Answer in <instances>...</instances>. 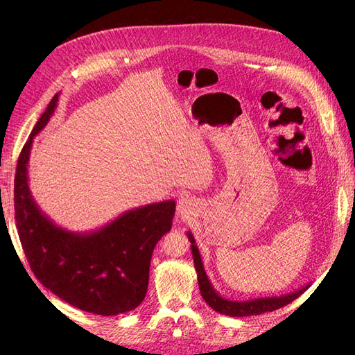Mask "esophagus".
<instances>
[{"mask_svg": "<svg viewBox=\"0 0 355 355\" xmlns=\"http://www.w3.org/2000/svg\"><path fill=\"white\" fill-rule=\"evenodd\" d=\"M196 202L190 197H181L178 200V206H177V213L181 217H189L190 214H194L196 211Z\"/></svg>", "mask_w": 355, "mask_h": 355, "instance_id": "esophagus-1", "label": "esophagus"}]
</instances>
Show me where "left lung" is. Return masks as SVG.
<instances>
[{
  "instance_id": "obj_1",
  "label": "left lung",
  "mask_w": 355,
  "mask_h": 355,
  "mask_svg": "<svg viewBox=\"0 0 355 355\" xmlns=\"http://www.w3.org/2000/svg\"><path fill=\"white\" fill-rule=\"evenodd\" d=\"M189 240L191 243V253L194 259V266L197 272V279H198V286L202 300L207 302L209 306H211L216 312L227 315V316H250V315H260L265 312H272L275 309L282 308L292 301H295L297 296H301L308 288L309 284L302 286L301 289L293 291L286 295L281 296H272V297H256V300H249V301H230L223 297L211 285L210 279L204 270L202 260L200 256V250L196 245V240L191 234V232H187Z\"/></svg>"
}]
</instances>
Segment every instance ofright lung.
<instances>
[{
  "label": "right lung",
  "mask_w": 355,
  "mask_h": 355,
  "mask_svg": "<svg viewBox=\"0 0 355 355\" xmlns=\"http://www.w3.org/2000/svg\"><path fill=\"white\" fill-rule=\"evenodd\" d=\"M59 93L37 121L18 157L14 210L28 265L40 284L74 308L112 316L141 305L148 289L149 263L159 239L171 230L175 201L128 210L103 227L69 232L53 223L28 187V159L34 137L49 123Z\"/></svg>",
  "instance_id": "obj_1"
}]
</instances>
